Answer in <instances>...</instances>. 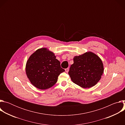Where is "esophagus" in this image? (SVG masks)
<instances>
[{"mask_svg": "<svg viewBox=\"0 0 125 125\" xmlns=\"http://www.w3.org/2000/svg\"><path fill=\"white\" fill-rule=\"evenodd\" d=\"M65 72L67 73V72H68V71H69V68H66V69H65Z\"/></svg>", "mask_w": 125, "mask_h": 125, "instance_id": "obj_1", "label": "esophagus"}]
</instances>
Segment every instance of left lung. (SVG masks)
Here are the masks:
<instances>
[{
    "label": "left lung",
    "mask_w": 125,
    "mask_h": 125,
    "mask_svg": "<svg viewBox=\"0 0 125 125\" xmlns=\"http://www.w3.org/2000/svg\"><path fill=\"white\" fill-rule=\"evenodd\" d=\"M68 74L76 84L83 88L95 85L100 80L104 72L100 58L92 52L75 56Z\"/></svg>",
    "instance_id": "obj_1"
}]
</instances>
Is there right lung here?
Segmentation results:
<instances>
[{
    "label": "right lung",
    "mask_w": 125,
    "mask_h": 125,
    "mask_svg": "<svg viewBox=\"0 0 125 125\" xmlns=\"http://www.w3.org/2000/svg\"><path fill=\"white\" fill-rule=\"evenodd\" d=\"M64 71L54 53L46 48L35 51L26 66V74L31 84L43 90L54 85L59 75Z\"/></svg>",
    "instance_id": "right-lung-1"
}]
</instances>
